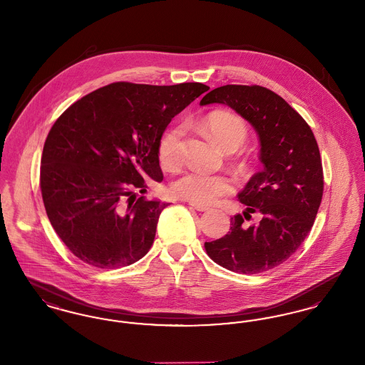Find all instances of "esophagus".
I'll return each instance as SVG.
<instances>
[{
    "label": "esophagus",
    "mask_w": 365,
    "mask_h": 365,
    "mask_svg": "<svg viewBox=\"0 0 365 365\" xmlns=\"http://www.w3.org/2000/svg\"><path fill=\"white\" fill-rule=\"evenodd\" d=\"M189 205H190L191 208L198 210V212H205V210L209 209V207H207V205H201V204H195V202H190Z\"/></svg>",
    "instance_id": "obj_1"
}]
</instances>
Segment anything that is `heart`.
Returning <instances> with one entry per match:
<instances>
[{
	"mask_svg": "<svg viewBox=\"0 0 365 365\" xmlns=\"http://www.w3.org/2000/svg\"><path fill=\"white\" fill-rule=\"evenodd\" d=\"M210 135L225 150H237L247 137V127L242 119L226 110H215L204 119ZM157 153L161 164L175 168L182 163V128L173 125L158 139ZM234 189V180L226 174H209L200 170H189L180 175L173 185L179 198L195 204H210Z\"/></svg>",
	"mask_w": 365,
	"mask_h": 365,
	"instance_id": "b5f03b06",
	"label": "heart"
}]
</instances>
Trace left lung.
<instances>
[{
    "label": "left lung",
    "instance_id": "left-lung-1",
    "mask_svg": "<svg viewBox=\"0 0 365 365\" xmlns=\"http://www.w3.org/2000/svg\"><path fill=\"white\" fill-rule=\"evenodd\" d=\"M225 104L250 123L260 139L262 171L253 175L238 198L257 226L231 217L223 238L205 242L209 257L237 274H260L287 260L311 231L323 197L322 158L311 127L280 96L267 87H217L200 105Z\"/></svg>",
    "mask_w": 365,
    "mask_h": 365
}]
</instances>
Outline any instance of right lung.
Returning <instances> with one entry per match:
<instances>
[{
	"mask_svg": "<svg viewBox=\"0 0 365 365\" xmlns=\"http://www.w3.org/2000/svg\"><path fill=\"white\" fill-rule=\"evenodd\" d=\"M209 87L116 82L71 105L43 145L39 185L54 231L79 260L120 268L152 247L161 210L137 197L163 180L158 139L175 115Z\"/></svg>",
	"mask_w": 365,
	"mask_h": 365,
	"instance_id": "add662e5",
	"label": "right lung"
}]
</instances>
